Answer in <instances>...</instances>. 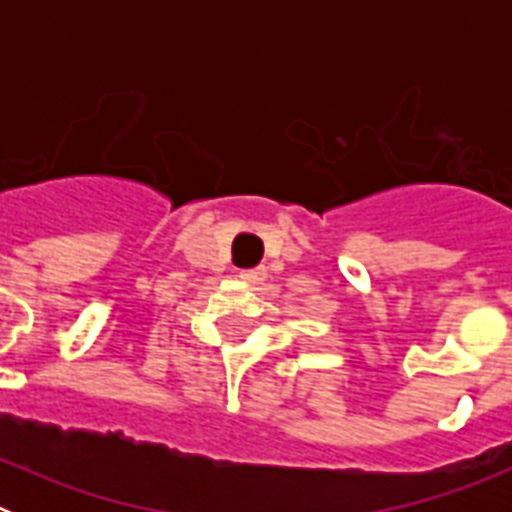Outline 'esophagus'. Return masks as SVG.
Masks as SVG:
<instances>
[{"label": "esophagus", "instance_id": "34e87169", "mask_svg": "<svg viewBox=\"0 0 512 512\" xmlns=\"http://www.w3.org/2000/svg\"><path fill=\"white\" fill-rule=\"evenodd\" d=\"M238 277H241L243 284H251V287H256V284H261L266 279V269L264 266H256V269H243Z\"/></svg>", "mask_w": 512, "mask_h": 512}]
</instances>
